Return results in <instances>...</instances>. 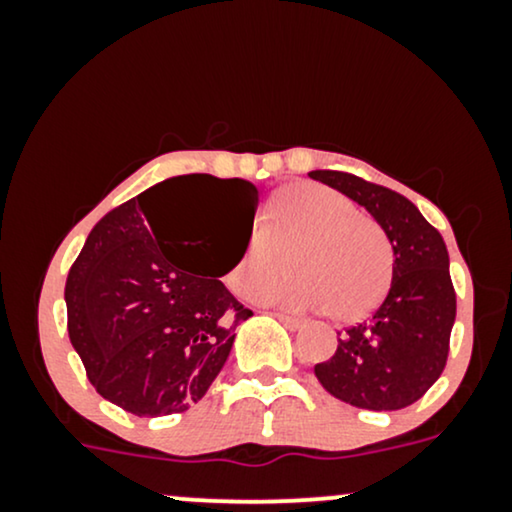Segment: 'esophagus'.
Listing matches in <instances>:
<instances>
[{"label":"esophagus","mask_w":512,"mask_h":512,"mask_svg":"<svg viewBox=\"0 0 512 512\" xmlns=\"http://www.w3.org/2000/svg\"><path fill=\"white\" fill-rule=\"evenodd\" d=\"M274 317L279 322H284V325L289 327V330H298V327L303 325V320H298V317H291V315H286V313H274Z\"/></svg>","instance_id":"34e87169"}]
</instances>
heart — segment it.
I'll return each instance as SVG.
<instances>
[{
    "label": "heart",
    "instance_id": "b5f03b06",
    "mask_svg": "<svg viewBox=\"0 0 512 512\" xmlns=\"http://www.w3.org/2000/svg\"><path fill=\"white\" fill-rule=\"evenodd\" d=\"M297 272L284 287L268 290L285 271V255ZM392 281V248L383 226L361 214L349 197L325 185L298 182L276 192L267 226L245 240L228 286L243 298L279 303L291 310H322L354 322L378 308Z\"/></svg>",
    "mask_w": 512,
    "mask_h": 512
}]
</instances>
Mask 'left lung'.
I'll return each mask as SVG.
<instances>
[{
  "label": "left lung",
  "instance_id": "1",
  "mask_svg": "<svg viewBox=\"0 0 512 512\" xmlns=\"http://www.w3.org/2000/svg\"><path fill=\"white\" fill-rule=\"evenodd\" d=\"M308 175L361 204L383 226L395 252L385 301L342 334L330 361L317 363V380L351 407H409L440 378L450 351L457 301L443 236L395 190L342 170Z\"/></svg>",
  "mask_w": 512,
  "mask_h": 512
}]
</instances>
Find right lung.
Listing matches in <instances>:
<instances>
[{
    "instance_id": "obj_1",
    "label": "right lung",
    "mask_w": 512,
    "mask_h": 512,
    "mask_svg": "<svg viewBox=\"0 0 512 512\" xmlns=\"http://www.w3.org/2000/svg\"><path fill=\"white\" fill-rule=\"evenodd\" d=\"M180 189L226 198L246 216L226 263L213 262L218 215H180ZM255 209L252 182L195 173L158 182L93 226L64 301L69 339L98 395L134 416L180 414L207 395L236 325L252 315L219 279L252 236Z\"/></svg>"
}]
</instances>
